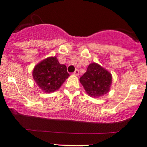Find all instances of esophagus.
<instances>
[{
  "label": "esophagus",
  "instance_id": "obj_1",
  "mask_svg": "<svg viewBox=\"0 0 147 147\" xmlns=\"http://www.w3.org/2000/svg\"><path fill=\"white\" fill-rule=\"evenodd\" d=\"M73 75H76V76H79V75H80V73H79V70H78V69H75V72H73Z\"/></svg>",
  "mask_w": 147,
  "mask_h": 147
}]
</instances>
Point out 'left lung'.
<instances>
[{"label":"left lung","mask_w":147,"mask_h":147,"mask_svg":"<svg viewBox=\"0 0 147 147\" xmlns=\"http://www.w3.org/2000/svg\"><path fill=\"white\" fill-rule=\"evenodd\" d=\"M112 80L111 73L96 63L89 64L86 72L80 79L86 94L93 98H99L109 93Z\"/></svg>","instance_id":"8db88e82"}]
</instances>
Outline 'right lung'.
Here are the masks:
<instances>
[{
  "instance_id": "1",
  "label": "right lung",
  "mask_w": 147,
  "mask_h": 147,
  "mask_svg": "<svg viewBox=\"0 0 147 147\" xmlns=\"http://www.w3.org/2000/svg\"><path fill=\"white\" fill-rule=\"evenodd\" d=\"M32 76L37 86L45 93L58 90L69 75L67 67L58 62L55 56L49 57L36 65Z\"/></svg>"
}]
</instances>
